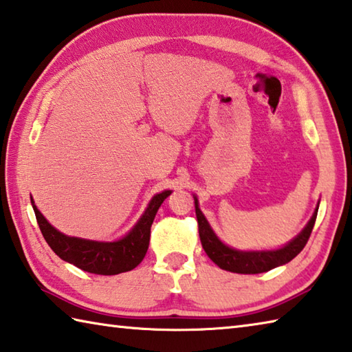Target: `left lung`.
<instances>
[{
	"label": "left lung",
	"instance_id": "8db88e82",
	"mask_svg": "<svg viewBox=\"0 0 352 352\" xmlns=\"http://www.w3.org/2000/svg\"><path fill=\"white\" fill-rule=\"evenodd\" d=\"M195 199V213L198 221V232L199 239H201V245L208 256L223 270L232 272V273H241V274H256L272 270L274 267L284 265L290 263L293 258L304 249L308 243V238L311 235L313 227L316 223V217H318L319 204L316 208L311 219H309L305 229L302 230L298 236L292 239L287 245L278 250H263V252H243L235 250L232 247L226 245L224 243L218 239L215 232L212 230L208 219L203 215V212L198 208V199Z\"/></svg>",
	"mask_w": 352,
	"mask_h": 352
}]
</instances>
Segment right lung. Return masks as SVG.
<instances>
[{"mask_svg": "<svg viewBox=\"0 0 352 352\" xmlns=\"http://www.w3.org/2000/svg\"><path fill=\"white\" fill-rule=\"evenodd\" d=\"M172 190H163L151 199L146 210L128 235L113 243H100L74 236H67L54 229L38 210L32 199V206L36 215V221L47 244L60 259L76 265L80 270L94 274H119L129 272L139 265L149 247L151 226L162 203L170 195Z\"/></svg>", "mask_w": 352, "mask_h": 352, "instance_id": "right-lung-1", "label": "right lung"}]
</instances>
